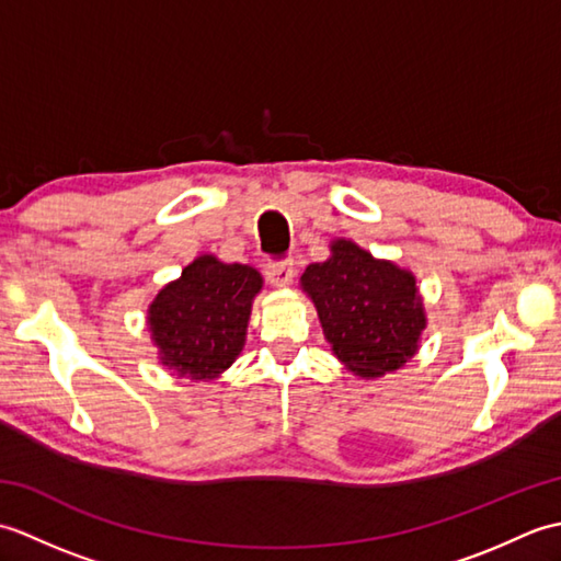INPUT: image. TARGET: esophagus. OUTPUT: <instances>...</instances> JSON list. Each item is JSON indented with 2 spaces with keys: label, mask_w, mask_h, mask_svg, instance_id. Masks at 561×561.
Masks as SVG:
<instances>
[{
  "label": "esophagus",
  "mask_w": 561,
  "mask_h": 561,
  "mask_svg": "<svg viewBox=\"0 0 561 561\" xmlns=\"http://www.w3.org/2000/svg\"><path fill=\"white\" fill-rule=\"evenodd\" d=\"M265 274L270 284H274V287H289V284L294 282V274H296V267L291 260H282V262H270V265L265 267Z\"/></svg>",
  "instance_id": "obj_1"
}]
</instances>
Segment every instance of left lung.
Masks as SVG:
<instances>
[{
    "mask_svg": "<svg viewBox=\"0 0 561 561\" xmlns=\"http://www.w3.org/2000/svg\"><path fill=\"white\" fill-rule=\"evenodd\" d=\"M301 289L311 296L337 359L362 378L408 364L426 328L414 274L337 238L325 262L308 265Z\"/></svg>",
    "mask_w": 561,
    "mask_h": 561,
    "instance_id": "obj_1",
    "label": "left lung"
}]
</instances>
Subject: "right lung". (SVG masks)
Masks as SVG:
<instances>
[{
	"mask_svg": "<svg viewBox=\"0 0 561 561\" xmlns=\"http://www.w3.org/2000/svg\"><path fill=\"white\" fill-rule=\"evenodd\" d=\"M262 289L260 272L199 255L151 301L147 323L159 359L178 376L211 380L245 344L250 306Z\"/></svg>",
	"mask_w": 561,
	"mask_h": 561,
	"instance_id": "obj_1",
	"label": "right lung"
}]
</instances>
